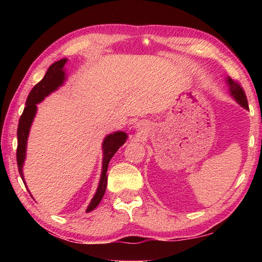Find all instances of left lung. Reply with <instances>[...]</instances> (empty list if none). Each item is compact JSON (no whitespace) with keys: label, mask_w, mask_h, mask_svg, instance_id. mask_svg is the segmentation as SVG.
I'll list each match as a JSON object with an SVG mask.
<instances>
[{"label":"left lung","mask_w":262,"mask_h":262,"mask_svg":"<svg viewBox=\"0 0 262 262\" xmlns=\"http://www.w3.org/2000/svg\"><path fill=\"white\" fill-rule=\"evenodd\" d=\"M227 84L230 86V93L231 96L236 100V102L238 104H241L243 108L249 109V104H248V100H247V96L244 93L242 86L238 84V83L234 80H232L231 77H227Z\"/></svg>","instance_id":"obj_1"}]
</instances>
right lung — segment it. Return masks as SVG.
Listing matches in <instances>:
<instances>
[{
	"label": "right lung",
	"mask_w": 262,
	"mask_h": 262,
	"mask_svg": "<svg viewBox=\"0 0 262 262\" xmlns=\"http://www.w3.org/2000/svg\"><path fill=\"white\" fill-rule=\"evenodd\" d=\"M68 62V59L63 58L55 62L49 66L43 79L38 82L37 84L32 88L29 96L27 98L26 107L24 109L18 125V132H16V136H18V147H16V162H18V169L19 173L25 182L24 172H22V168H24L25 159H26V149H27V141L28 136H29V130L31 124L35 118L37 113V103L41 102L43 99L47 96H49L52 92L63 85V83L66 79L64 65ZM127 140V134L125 132H116L114 134H109L107 137H104L102 143V149H103V159H102V172L101 177H100V182L97 189V192L94 193V196L91 200L90 205L88 206L86 211L93 210L94 208L101 202L103 194L105 192V188H107V170L108 164L110 162L111 158L114 157L115 153L118 151L121 145H124Z\"/></svg>",
	"instance_id": "1"
}]
</instances>
